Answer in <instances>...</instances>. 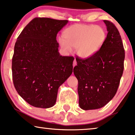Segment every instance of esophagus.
Here are the masks:
<instances>
[{
	"label": "esophagus",
	"mask_w": 135,
	"mask_h": 135,
	"mask_svg": "<svg viewBox=\"0 0 135 135\" xmlns=\"http://www.w3.org/2000/svg\"><path fill=\"white\" fill-rule=\"evenodd\" d=\"M77 65V62L76 61V59L74 60V62H73V67H75V66Z\"/></svg>",
	"instance_id": "34e87169"
}]
</instances>
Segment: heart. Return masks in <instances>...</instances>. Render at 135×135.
I'll return each mask as SVG.
<instances>
[{"instance_id": "obj_1", "label": "heart", "mask_w": 135, "mask_h": 135, "mask_svg": "<svg viewBox=\"0 0 135 135\" xmlns=\"http://www.w3.org/2000/svg\"><path fill=\"white\" fill-rule=\"evenodd\" d=\"M64 39L60 38L59 42L67 51L71 47L76 49L78 56L87 59L96 54L105 41V30L101 26L76 24L66 29L63 34Z\"/></svg>"}]
</instances>
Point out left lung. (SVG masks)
Here are the masks:
<instances>
[{
	"instance_id": "8db88e82",
	"label": "left lung",
	"mask_w": 135,
	"mask_h": 135,
	"mask_svg": "<svg viewBox=\"0 0 135 135\" xmlns=\"http://www.w3.org/2000/svg\"><path fill=\"white\" fill-rule=\"evenodd\" d=\"M103 21L108 34L102 48L89 58L77 57L73 69L79 106L85 110L101 108L112 99L124 70L125 52L120 34L112 22Z\"/></svg>"
}]
</instances>
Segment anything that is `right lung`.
Here are the masks:
<instances>
[{
  "instance_id": "1",
  "label": "right lung",
  "mask_w": 135,
  "mask_h": 135,
  "mask_svg": "<svg viewBox=\"0 0 135 135\" xmlns=\"http://www.w3.org/2000/svg\"><path fill=\"white\" fill-rule=\"evenodd\" d=\"M68 20L37 17L26 25L15 44L12 73L16 91L36 108L55 105L59 87L73 72L72 56H62L56 41Z\"/></svg>"
}]
</instances>
